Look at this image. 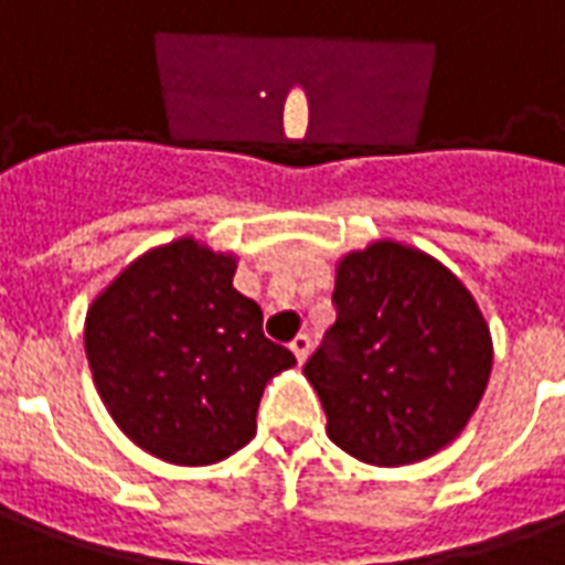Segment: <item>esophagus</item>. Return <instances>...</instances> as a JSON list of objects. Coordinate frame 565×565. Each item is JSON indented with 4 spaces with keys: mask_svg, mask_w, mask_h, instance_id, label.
<instances>
[{
    "mask_svg": "<svg viewBox=\"0 0 565 565\" xmlns=\"http://www.w3.org/2000/svg\"><path fill=\"white\" fill-rule=\"evenodd\" d=\"M290 351H294L296 360H299V363H302V360H306L308 351H311V339H308L306 332H299V335H296L294 342H290Z\"/></svg>",
    "mask_w": 565,
    "mask_h": 565,
    "instance_id": "1",
    "label": "esophagus"
}]
</instances>
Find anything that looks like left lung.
I'll return each instance as SVG.
<instances>
[{"mask_svg": "<svg viewBox=\"0 0 565 565\" xmlns=\"http://www.w3.org/2000/svg\"><path fill=\"white\" fill-rule=\"evenodd\" d=\"M335 323L306 363L342 450L375 466L433 457L484 396L493 342L472 294L417 247L375 242L335 266Z\"/></svg>", "mask_w": 565, "mask_h": 565, "instance_id": "obj_1", "label": "left lung"}]
</instances>
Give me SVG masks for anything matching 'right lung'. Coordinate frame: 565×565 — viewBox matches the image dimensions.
Listing matches in <instances>:
<instances>
[{
	"instance_id": "obj_1",
	"label": "right lung",
	"mask_w": 565,
	"mask_h": 565,
	"mask_svg": "<svg viewBox=\"0 0 565 565\" xmlns=\"http://www.w3.org/2000/svg\"><path fill=\"white\" fill-rule=\"evenodd\" d=\"M233 275V254L184 235L132 259L87 311L84 351L108 415L174 466L245 448L269 379L296 366Z\"/></svg>"
}]
</instances>
